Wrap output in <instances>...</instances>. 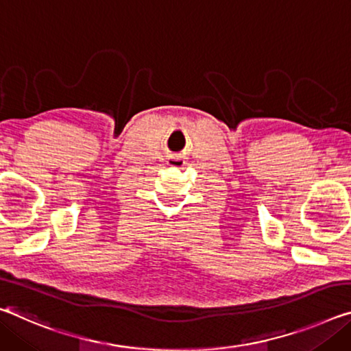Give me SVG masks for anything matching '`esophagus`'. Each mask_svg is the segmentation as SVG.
<instances>
[{
    "mask_svg": "<svg viewBox=\"0 0 351 351\" xmlns=\"http://www.w3.org/2000/svg\"><path fill=\"white\" fill-rule=\"evenodd\" d=\"M186 164V160L184 159H181V158H171L170 159V165H184Z\"/></svg>",
    "mask_w": 351,
    "mask_h": 351,
    "instance_id": "obj_1",
    "label": "esophagus"
}]
</instances>
